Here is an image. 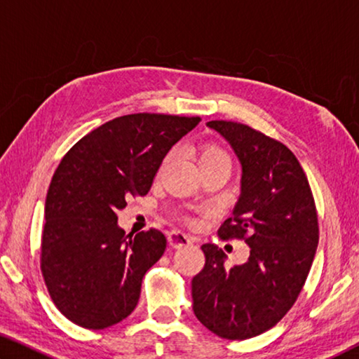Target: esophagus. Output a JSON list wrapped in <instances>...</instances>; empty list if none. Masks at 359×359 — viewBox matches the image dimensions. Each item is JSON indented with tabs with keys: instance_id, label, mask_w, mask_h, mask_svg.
I'll use <instances>...</instances> for the list:
<instances>
[{
	"instance_id": "1",
	"label": "esophagus",
	"mask_w": 359,
	"mask_h": 359,
	"mask_svg": "<svg viewBox=\"0 0 359 359\" xmlns=\"http://www.w3.org/2000/svg\"><path fill=\"white\" fill-rule=\"evenodd\" d=\"M168 241L174 248L193 245V239L190 238V236L182 233V231H179V229H174V231H171V233H168Z\"/></svg>"
}]
</instances>
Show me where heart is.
<instances>
[{"mask_svg": "<svg viewBox=\"0 0 359 359\" xmlns=\"http://www.w3.org/2000/svg\"><path fill=\"white\" fill-rule=\"evenodd\" d=\"M171 160H172V154H168L165 156V160H163V163H161V169H165ZM198 163H199V166H201V169L217 166V165L231 166L229 155L220 147V145H217V144H204L198 151Z\"/></svg>", "mask_w": 359, "mask_h": 359, "instance_id": "b5f03b06", "label": "heart"}]
</instances>
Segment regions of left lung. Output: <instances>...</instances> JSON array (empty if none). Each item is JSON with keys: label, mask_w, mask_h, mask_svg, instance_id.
I'll list each match as a JSON object with an SVG mask.
<instances>
[{"label": "left lung", "mask_w": 359, "mask_h": 359, "mask_svg": "<svg viewBox=\"0 0 359 359\" xmlns=\"http://www.w3.org/2000/svg\"><path fill=\"white\" fill-rule=\"evenodd\" d=\"M208 126L242 166L241 196L218 236L244 239L250 257L228 269L222 248L204 244L205 264L191 280L193 312L218 337L244 340L276 326L299 296L318 245L317 208L287 145L238 121Z\"/></svg>", "instance_id": "left-lung-1"}]
</instances>
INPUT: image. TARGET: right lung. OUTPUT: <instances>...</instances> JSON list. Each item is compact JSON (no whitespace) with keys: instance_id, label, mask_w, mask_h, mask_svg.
<instances>
[{"instance_id":"obj_1","label":"right lung","mask_w":359,"mask_h":359,"mask_svg":"<svg viewBox=\"0 0 359 359\" xmlns=\"http://www.w3.org/2000/svg\"><path fill=\"white\" fill-rule=\"evenodd\" d=\"M201 118L130 114L88 133L60 161L46 198L41 271L53 304L87 330H104L137 306L142 278L166 238L118 228L126 199L145 196L163 158Z\"/></svg>"}]
</instances>
